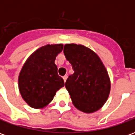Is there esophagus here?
Wrapping results in <instances>:
<instances>
[{
    "instance_id": "34e87169",
    "label": "esophagus",
    "mask_w": 135,
    "mask_h": 135,
    "mask_svg": "<svg viewBox=\"0 0 135 135\" xmlns=\"http://www.w3.org/2000/svg\"><path fill=\"white\" fill-rule=\"evenodd\" d=\"M63 79H64V82H66V79H67V75H65L64 76H63Z\"/></svg>"
}]
</instances>
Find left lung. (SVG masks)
<instances>
[{
	"label": "left lung",
	"instance_id": "left-lung-1",
	"mask_svg": "<svg viewBox=\"0 0 135 135\" xmlns=\"http://www.w3.org/2000/svg\"><path fill=\"white\" fill-rule=\"evenodd\" d=\"M64 53L74 70L65 84L74 105L86 113L98 110L110 90L104 64L96 53L82 45L66 44Z\"/></svg>",
	"mask_w": 135,
	"mask_h": 135
}]
</instances>
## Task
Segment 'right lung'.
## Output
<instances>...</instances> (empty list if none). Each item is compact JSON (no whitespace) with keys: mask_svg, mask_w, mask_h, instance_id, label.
I'll return each instance as SVG.
<instances>
[{"mask_svg":"<svg viewBox=\"0 0 135 135\" xmlns=\"http://www.w3.org/2000/svg\"><path fill=\"white\" fill-rule=\"evenodd\" d=\"M63 44L46 45L29 56L18 78L22 98L30 107L43 108L50 103L56 93L64 86L58 74L55 60L63 50Z\"/></svg>","mask_w":135,"mask_h":135,"instance_id":"add662e5","label":"right lung"}]
</instances>
